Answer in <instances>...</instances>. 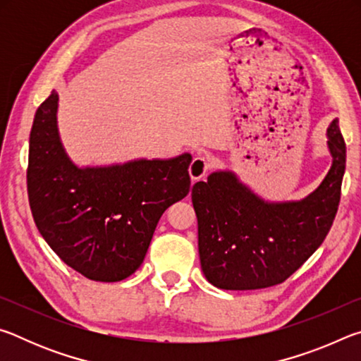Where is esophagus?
<instances>
[{
  "label": "esophagus",
  "mask_w": 361,
  "mask_h": 361,
  "mask_svg": "<svg viewBox=\"0 0 361 361\" xmlns=\"http://www.w3.org/2000/svg\"><path fill=\"white\" fill-rule=\"evenodd\" d=\"M210 170V159L209 156H205L204 152H199L197 156H194L191 166H189V175H191V178L195 180H200L202 176H205V173Z\"/></svg>",
  "instance_id": "34e87169"
}]
</instances>
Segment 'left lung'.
Wrapping results in <instances>:
<instances>
[{
	"label": "left lung",
	"instance_id": "left-lung-1",
	"mask_svg": "<svg viewBox=\"0 0 361 361\" xmlns=\"http://www.w3.org/2000/svg\"><path fill=\"white\" fill-rule=\"evenodd\" d=\"M333 166L299 202L271 204L231 172H215L192 186L200 266L221 290H258L283 283L325 240L341 200L345 142L339 121L328 127Z\"/></svg>",
	"mask_w": 361,
	"mask_h": 361
}]
</instances>
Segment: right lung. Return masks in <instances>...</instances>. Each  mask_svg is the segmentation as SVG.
Wrapping results in <instances>:
<instances>
[{
  "label": "right lung",
  "instance_id": "right-lung-1",
  "mask_svg": "<svg viewBox=\"0 0 361 361\" xmlns=\"http://www.w3.org/2000/svg\"><path fill=\"white\" fill-rule=\"evenodd\" d=\"M57 103L52 90L30 132L27 191L36 228L76 272L119 282L142 266L162 213L188 195L192 157L78 169L60 143Z\"/></svg>",
  "mask_w": 361,
  "mask_h": 361
}]
</instances>
